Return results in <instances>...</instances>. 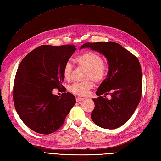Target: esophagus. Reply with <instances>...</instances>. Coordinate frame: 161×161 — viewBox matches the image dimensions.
I'll return each instance as SVG.
<instances>
[{"label":"esophagus","instance_id":"esophagus-1","mask_svg":"<svg viewBox=\"0 0 161 161\" xmlns=\"http://www.w3.org/2000/svg\"><path fill=\"white\" fill-rule=\"evenodd\" d=\"M82 100H84V99L83 98H80V97H76V102H80V101H81Z\"/></svg>","mask_w":161,"mask_h":161}]
</instances>
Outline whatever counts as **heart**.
I'll use <instances>...</instances> for the list:
<instances>
[{
	"instance_id": "heart-1",
	"label": "heart",
	"mask_w": 161,
	"mask_h": 161,
	"mask_svg": "<svg viewBox=\"0 0 161 161\" xmlns=\"http://www.w3.org/2000/svg\"><path fill=\"white\" fill-rule=\"evenodd\" d=\"M75 62L76 64L83 67L86 70L85 72V79H91L95 82H100L104 79L106 75V67L104 62L99 53L88 51L78 56ZM72 71V66L70 62H67L63 69V77L66 80H69ZM94 86L92 80H88L83 82H75L69 88L73 94L85 96L87 95L89 91Z\"/></svg>"
}]
</instances>
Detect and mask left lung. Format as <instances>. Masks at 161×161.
I'll return each mask as SVG.
<instances>
[{
  "label": "left lung",
  "instance_id": "8db88e82",
  "mask_svg": "<svg viewBox=\"0 0 161 161\" xmlns=\"http://www.w3.org/2000/svg\"><path fill=\"white\" fill-rule=\"evenodd\" d=\"M85 47L104 55L109 66L106 79L96 92L99 97L92 99L95 108L91 119L101 128H118L131 118L141 99L142 79L139 60L115 42L86 43L80 49ZM108 94L111 100L104 98Z\"/></svg>",
  "mask_w": 161,
  "mask_h": 161
}]
</instances>
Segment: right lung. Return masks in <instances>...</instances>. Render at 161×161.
<instances>
[{
  "instance_id": "obj_1",
  "label": "right lung",
  "mask_w": 161,
  "mask_h": 161,
  "mask_svg": "<svg viewBox=\"0 0 161 161\" xmlns=\"http://www.w3.org/2000/svg\"><path fill=\"white\" fill-rule=\"evenodd\" d=\"M76 50L73 45L39 46L18 68L13 91L14 107L23 122L37 133L50 134L59 129L76 103L70 92L61 97L52 93L53 89L65 88L63 69Z\"/></svg>"
}]
</instances>
